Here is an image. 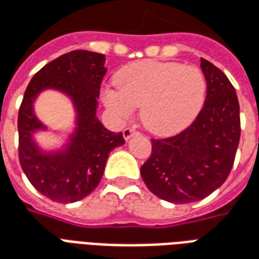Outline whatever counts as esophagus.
<instances>
[{
	"mask_svg": "<svg viewBox=\"0 0 259 259\" xmlns=\"http://www.w3.org/2000/svg\"><path fill=\"white\" fill-rule=\"evenodd\" d=\"M137 133H139V132H137V130H136V129H133V127H126V129L123 130L124 140H129L132 136L137 135Z\"/></svg>",
	"mask_w": 259,
	"mask_h": 259,
	"instance_id": "1",
	"label": "esophagus"
}]
</instances>
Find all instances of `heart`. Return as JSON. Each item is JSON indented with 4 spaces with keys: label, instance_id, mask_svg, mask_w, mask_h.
<instances>
[{
    "label": "heart",
    "instance_id": "1",
    "mask_svg": "<svg viewBox=\"0 0 259 259\" xmlns=\"http://www.w3.org/2000/svg\"><path fill=\"white\" fill-rule=\"evenodd\" d=\"M115 85L104 90V104L120 120L141 107V123L157 136L176 135L190 126L205 104L208 89L200 68L152 59L120 69Z\"/></svg>",
    "mask_w": 259,
    "mask_h": 259
}]
</instances>
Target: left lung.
Returning <instances> with one entry per match:
<instances>
[{"label":"left lung","mask_w":259,"mask_h":259,"mask_svg":"<svg viewBox=\"0 0 259 259\" xmlns=\"http://www.w3.org/2000/svg\"><path fill=\"white\" fill-rule=\"evenodd\" d=\"M205 104L179 135L152 139L151 155L140 174L148 190L169 202L205 198L225 183L240 141L239 100L226 74L201 58Z\"/></svg>","instance_id":"1"}]
</instances>
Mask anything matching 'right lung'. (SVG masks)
<instances>
[{"label": "right lung", "instance_id": "add662e5", "mask_svg": "<svg viewBox=\"0 0 259 259\" xmlns=\"http://www.w3.org/2000/svg\"><path fill=\"white\" fill-rule=\"evenodd\" d=\"M104 64L102 54L70 51L40 69L25 91L18 115L19 162L33 187L50 200L66 204L87 197L100 185L109 152L124 144L122 133L109 132L96 118ZM44 88L68 94L78 111V129L65 153L44 154L31 140L34 130L44 128L32 101Z\"/></svg>", "mask_w": 259, "mask_h": 259}]
</instances>
